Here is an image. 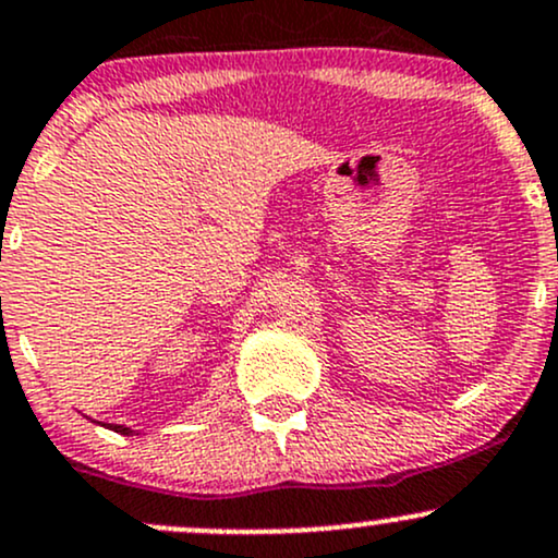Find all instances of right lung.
Segmentation results:
<instances>
[{"mask_svg":"<svg viewBox=\"0 0 558 558\" xmlns=\"http://www.w3.org/2000/svg\"><path fill=\"white\" fill-rule=\"evenodd\" d=\"M108 428H113V432H119V434H132V428H130V426H119V424H110Z\"/></svg>","mask_w":558,"mask_h":558,"instance_id":"1","label":"right lung"}]
</instances>
